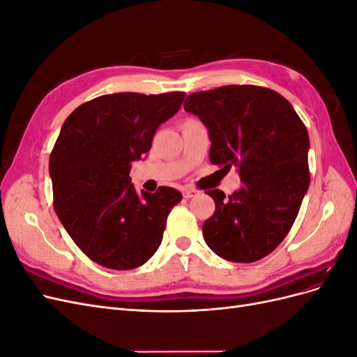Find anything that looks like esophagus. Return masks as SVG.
<instances>
[{
    "label": "esophagus",
    "mask_w": 357,
    "mask_h": 357,
    "mask_svg": "<svg viewBox=\"0 0 357 357\" xmlns=\"http://www.w3.org/2000/svg\"><path fill=\"white\" fill-rule=\"evenodd\" d=\"M198 193L199 192L197 189H192V188H185V189H183V197H185V198H193V197H197Z\"/></svg>",
    "instance_id": "1"
}]
</instances>
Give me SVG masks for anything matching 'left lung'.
<instances>
[{
  "label": "left lung",
  "mask_w": 357,
  "mask_h": 357,
  "mask_svg": "<svg viewBox=\"0 0 357 357\" xmlns=\"http://www.w3.org/2000/svg\"><path fill=\"white\" fill-rule=\"evenodd\" d=\"M185 110L208 129L211 164L236 167L243 183L229 197L207 190L204 240L226 261L256 262L284 240L308 190L307 128L284 96L253 84L190 93Z\"/></svg>",
  "instance_id": "8db88e82"
}]
</instances>
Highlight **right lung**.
<instances>
[{"label": "right lung", "instance_id": "add662e5", "mask_svg": "<svg viewBox=\"0 0 357 357\" xmlns=\"http://www.w3.org/2000/svg\"><path fill=\"white\" fill-rule=\"evenodd\" d=\"M183 100L185 92L102 95L63 122L49 160L53 207L73 241L98 265L134 269L159 248L168 214L183 197L167 186L138 193L129 171Z\"/></svg>", "mask_w": 357, "mask_h": 357}]
</instances>
